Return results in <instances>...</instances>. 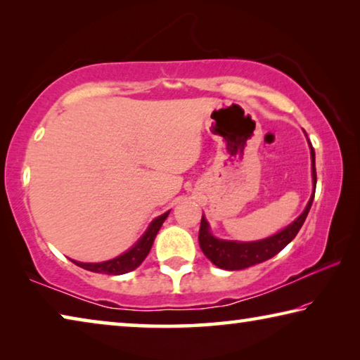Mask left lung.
I'll return each instance as SVG.
<instances>
[{
    "label": "left lung",
    "mask_w": 360,
    "mask_h": 360,
    "mask_svg": "<svg viewBox=\"0 0 360 360\" xmlns=\"http://www.w3.org/2000/svg\"><path fill=\"white\" fill-rule=\"evenodd\" d=\"M311 160H313V182L316 186V163H314L313 148H311ZM313 198H314V192L304 211L284 230L270 236V238L254 241V243H236V241L217 240L210 233L208 222L205 221V217H202V224H200V231H198L200 248H202L203 254L212 262V264L219 268H224V270H243V268L257 265L260 262H265L268 259L275 257L279 251H283V249L295 238L298 230L302 229L304 219L308 216L309 208H311Z\"/></svg>",
    "instance_id": "1"
}]
</instances>
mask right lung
I'll list each match as a JSON object with an SVG mask.
<instances>
[{
	"label": "right lung",
	"mask_w": 360,
	"mask_h": 360,
	"mask_svg": "<svg viewBox=\"0 0 360 360\" xmlns=\"http://www.w3.org/2000/svg\"><path fill=\"white\" fill-rule=\"evenodd\" d=\"M168 214H169V211L165 212V214H162L160 217H157L155 221L149 225V229L143 235V238L139 240L129 252L122 254V255H119V257L108 260V262H101V264H82V262H75V260L72 262H75V264L81 268H84V270L94 271V273H105V275H124V273L135 270V268L141 265L143 260L148 257L155 235L158 233V230H160L162 224H163V221H165Z\"/></svg>",
	"instance_id": "right-lung-1"
}]
</instances>
